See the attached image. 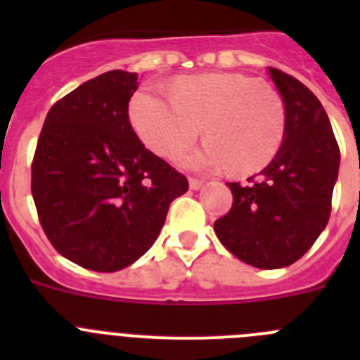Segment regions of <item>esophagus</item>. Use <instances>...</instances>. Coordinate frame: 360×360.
<instances>
[{
    "label": "esophagus",
    "mask_w": 360,
    "mask_h": 360,
    "mask_svg": "<svg viewBox=\"0 0 360 360\" xmlns=\"http://www.w3.org/2000/svg\"><path fill=\"white\" fill-rule=\"evenodd\" d=\"M202 186H203V180H198V178H189V187L193 191H198Z\"/></svg>",
    "instance_id": "esophagus-1"
}]
</instances>
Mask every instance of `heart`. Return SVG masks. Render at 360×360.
<instances>
[{"mask_svg": "<svg viewBox=\"0 0 360 360\" xmlns=\"http://www.w3.org/2000/svg\"><path fill=\"white\" fill-rule=\"evenodd\" d=\"M133 128L151 151L176 158L200 136L207 142L186 158L200 169L231 164L238 174L265 167L285 136V108L274 91L241 73H202L178 79L171 94L149 84L129 106Z\"/></svg>", "mask_w": 360, "mask_h": 360, "instance_id": "b5f03b06", "label": "heart"}]
</instances>
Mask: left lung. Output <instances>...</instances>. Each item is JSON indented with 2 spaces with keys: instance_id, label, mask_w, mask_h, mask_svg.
<instances>
[{
  "instance_id": "8db88e82",
  "label": "left lung",
  "mask_w": 360,
  "mask_h": 360,
  "mask_svg": "<svg viewBox=\"0 0 360 360\" xmlns=\"http://www.w3.org/2000/svg\"><path fill=\"white\" fill-rule=\"evenodd\" d=\"M285 104V136L257 176L229 184L232 207L214 221L225 249L257 269H283L310 249L328 224L341 153L319 98L269 68Z\"/></svg>"
}]
</instances>
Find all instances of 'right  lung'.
Instances as JSON below:
<instances>
[{
	"instance_id": "obj_1",
	"label": "right lung",
	"mask_w": 360,
	"mask_h": 360,
	"mask_svg": "<svg viewBox=\"0 0 360 360\" xmlns=\"http://www.w3.org/2000/svg\"><path fill=\"white\" fill-rule=\"evenodd\" d=\"M136 81V73L111 70L57 101L32 162L44 234L61 256L95 272L126 269L148 252L171 202L189 189L133 131Z\"/></svg>"
}]
</instances>
